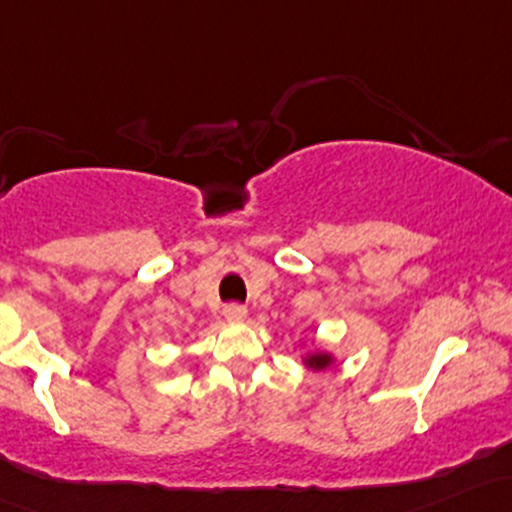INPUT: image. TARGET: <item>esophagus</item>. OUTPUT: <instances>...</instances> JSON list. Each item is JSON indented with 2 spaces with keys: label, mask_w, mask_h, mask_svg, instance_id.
Returning <instances> with one entry per match:
<instances>
[{
  "label": "esophagus",
  "mask_w": 512,
  "mask_h": 512,
  "mask_svg": "<svg viewBox=\"0 0 512 512\" xmlns=\"http://www.w3.org/2000/svg\"><path fill=\"white\" fill-rule=\"evenodd\" d=\"M223 316H226L228 323H243L247 318V308L238 306V303H230V306L223 308Z\"/></svg>",
  "instance_id": "obj_1"
}]
</instances>
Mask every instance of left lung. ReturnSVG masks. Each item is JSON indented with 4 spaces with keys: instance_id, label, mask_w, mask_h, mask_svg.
Segmentation results:
<instances>
[{
    "instance_id": "obj_1",
    "label": "left lung",
    "mask_w": 512,
    "mask_h": 512,
    "mask_svg": "<svg viewBox=\"0 0 512 512\" xmlns=\"http://www.w3.org/2000/svg\"><path fill=\"white\" fill-rule=\"evenodd\" d=\"M335 359L338 357H335L333 352H328L325 347H320L318 342H313V345L301 355V364L306 369H311V372H325V369L333 367Z\"/></svg>"
}]
</instances>
